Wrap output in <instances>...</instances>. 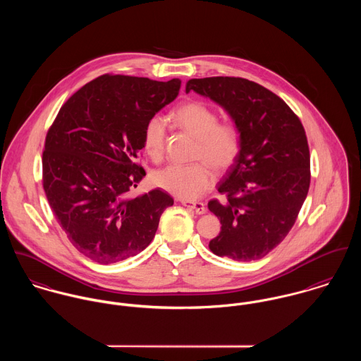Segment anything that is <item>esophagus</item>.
<instances>
[{"label": "esophagus", "mask_w": 361, "mask_h": 361, "mask_svg": "<svg viewBox=\"0 0 361 361\" xmlns=\"http://www.w3.org/2000/svg\"><path fill=\"white\" fill-rule=\"evenodd\" d=\"M180 203H182L183 206L193 209V211H195L196 214H199V215H202V214L206 212V206H204L203 203H193V202H189V200H182Z\"/></svg>", "instance_id": "1"}]
</instances>
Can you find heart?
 <instances>
[{"mask_svg":"<svg viewBox=\"0 0 361 361\" xmlns=\"http://www.w3.org/2000/svg\"><path fill=\"white\" fill-rule=\"evenodd\" d=\"M171 116L179 128L197 139L195 158L203 161L192 165H168L153 173V183L175 197L195 200L214 185L215 175L211 166L224 172L236 162L242 149V135L235 123H219L216 112L200 102L182 104ZM165 136V121L158 115L152 116L145 128L143 145L154 161L164 157Z\"/></svg>","mask_w":361,"mask_h":361,"instance_id":"b5f03b06","label":"heart"}]
</instances>
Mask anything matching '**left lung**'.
Returning <instances> with one entry per match:
<instances>
[{
	"label": "left lung",
	"instance_id": "8db88e82",
	"mask_svg": "<svg viewBox=\"0 0 361 361\" xmlns=\"http://www.w3.org/2000/svg\"><path fill=\"white\" fill-rule=\"evenodd\" d=\"M189 92L219 104L242 135L240 154L218 185L226 202L208 203L222 225L208 247L235 261L262 258L286 238L309 193L305 128L282 99L243 78L190 79Z\"/></svg>",
	"mask_w": 361,
	"mask_h": 361
}]
</instances>
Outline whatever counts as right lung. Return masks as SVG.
I'll return each mask as SVG.
<instances>
[{"label":"right lung","mask_w":361,"mask_h":361,"mask_svg":"<svg viewBox=\"0 0 361 361\" xmlns=\"http://www.w3.org/2000/svg\"><path fill=\"white\" fill-rule=\"evenodd\" d=\"M180 80L103 75L63 104L46 136L43 188L52 212L83 256L111 264L143 252L173 199L159 189L130 197L146 176L136 162L152 116Z\"/></svg>","instance_id":"1"}]
</instances>
